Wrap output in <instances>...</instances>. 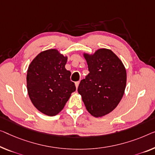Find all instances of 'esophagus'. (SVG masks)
<instances>
[{"mask_svg": "<svg viewBox=\"0 0 155 155\" xmlns=\"http://www.w3.org/2000/svg\"><path fill=\"white\" fill-rule=\"evenodd\" d=\"M79 81H77V82H75V85H76V87H77V89L78 88V85H79Z\"/></svg>", "mask_w": 155, "mask_h": 155, "instance_id": "esophagus-1", "label": "esophagus"}]
</instances>
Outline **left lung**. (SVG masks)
<instances>
[{
  "mask_svg": "<svg viewBox=\"0 0 155 155\" xmlns=\"http://www.w3.org/2000/svg\"><path fill=\"white\" fill-rule=\"evenodd\" d=\"M90 73L81 81L78 92L87 111L95 117L114 110L124 95L127 71L124 64L110 49L102 48L83 54Z\"/></svg>",
  "mask_w": 155,
  "mask_h": 155,
  "instance_id": "1",
  "label": "left lung"
}]
</instances>
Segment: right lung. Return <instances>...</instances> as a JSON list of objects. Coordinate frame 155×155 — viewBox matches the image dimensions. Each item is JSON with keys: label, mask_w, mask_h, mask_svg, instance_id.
<instances>
[{"label": "right lung", "mask_w": 155, "mask_h": 155, "mask_svg": "<svg viewBox=\"0 0 155 155\" xmlns=\"http://www.w3.org/2000/svg\"><path fill=\"white\" fill-rule=\"evenodd\" d=\"M68 58L58 50L50 48L37 55L28 68L30 100L39 111L48 116L58 114L76 91L71 72L65 69Z\"/></svg>", "instance_id": "right-lung-1"}]
</instances>
